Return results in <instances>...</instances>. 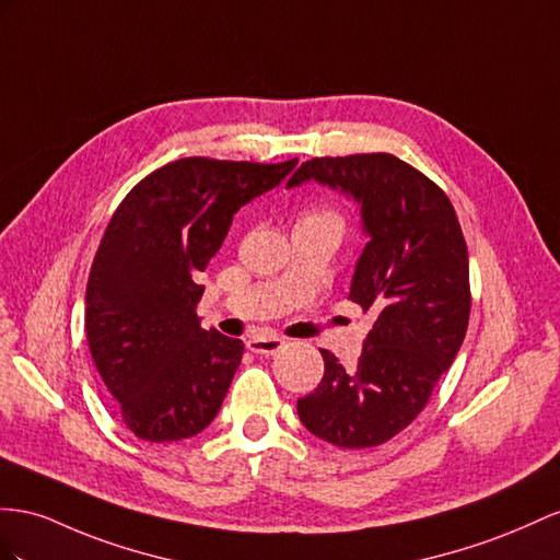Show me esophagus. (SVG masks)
Segmentation results:
<instances>
[{
    "label": "esophagus",
    "instance_id": "esophagus-1",
    "mask_svg": "<svg viewBox=\"0 0 560 560\" xmlns=\"http://www.w3.org/2000/svg\"><path fill=\"white\" fill-rule=\"evenodd\" d=\"M246 348L255 354H277L283 348V340L277 336H253L246 340Z\"/></svg>",
    "mask_w": 560,
    "mask_h": 560
}]
</instances>
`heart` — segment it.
<instances>
[{"instance_id":"obj_1","label":"heart","mask_w":560,"mask_h":560,"mask_svg":"<svg viewBox=\"0 0 560 560\" xmlns=\"http://www.w3.org/2000/svg\"><path fill=\"white\" fill-rule=\"evenodd\" d=\"M310 218H331V220H336V214H331V212H314V214H310Z\"/></svg>"}]
</instances>
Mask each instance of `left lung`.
I'll return each mask as SVG.
<instances>
[{"label": "left lung", "mask_w": 560, "mask_h": 560, "mask_svg": "<svg viewBox=\"0 0 560 560\" xmlns=\"http://www.w3.org/2000/svg\"><path fill=\"white\" fill-rule=\"evenodd\" d=\"M310 179L360 203L369 243L350 300L378 317L354 366L322 350L324 378L298 399V417L336 447H376L419 417L462 348L468 248L447 194L390 153L312 158L285 186Z\"/></svg>", "instance_id": "8db88e82"}]
</instances>
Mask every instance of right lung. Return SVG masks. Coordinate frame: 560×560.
Wrapping results in <instances>:
<instances>
[{
  "mask_svg": "<svg viewBox=\"0 0 560 560\" xmlns=\"http://www.w3.org/2000/svg\"><path fill=\"white\" fill-rule=\"evenodd\" d=\"M298 165L182 158L125 196L94 255L84 331L122 423L141 440L200 433L224 402L243 342L200 328V271L234 212Z\"/></svg>",
  "mask_w": 560,
  "mask_h": 560,
  "instance_id": "obj_1",
  "label": "right lung"
}]
</instances>
